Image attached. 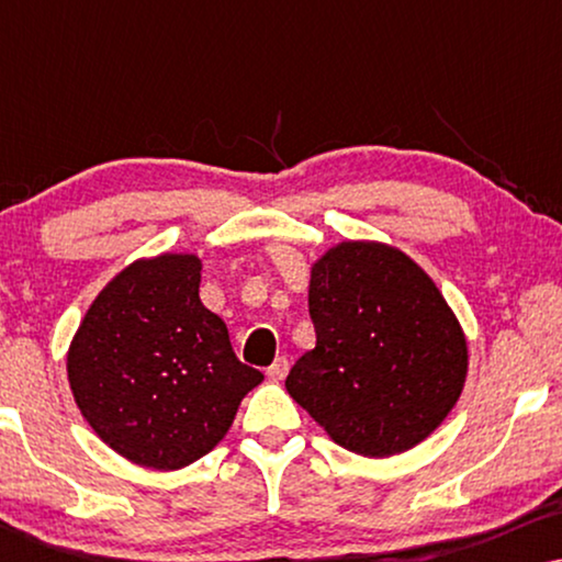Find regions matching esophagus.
I'll use <instances>...</instances> for the list:
<instances>
[{"instance_id":"obj_1","label":"esophagus","mask_w":562,"mask_h":562,"mask_svg":"<svg viewBox=\"0 0 562 562\" xmlns=\"http://www.w3.org/2000/svg\"><path fill=\"white\" fill-rule=\"evenodd\" d=\"M289 373V360L286 358H276V363L268 368V379L271 381H283Z\"/></svg>"}]
</instances>
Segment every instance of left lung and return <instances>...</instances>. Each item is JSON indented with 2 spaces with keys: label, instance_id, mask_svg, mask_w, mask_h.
Masks as SVG:
<instances>
[{
  "label": "left lung",
  "instance_id": "1",
  "mask_svg": "<svg viewBox=\"0 0 562 562\" xmlns=\"http://www.w3.org/2000/svg\"><path fill=\"white\" fill-rule=\"evenodd\" d=\"M317 345L286 391L340 445L366 458L412 450L463 394L465 333L435 281L394 245L345 240L314 260Z\"/></svg>",
  "mask_w": 562,
  "mask_h": 562
}]
</instances>
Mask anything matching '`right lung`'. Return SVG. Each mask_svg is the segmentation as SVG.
<instances>
[{
  "label": "right lung",
  "mask_w": 562,
  "mask_h": 562,
  "mask_svg": "<svg viewBox=\"0 0 562 562\" xmlns=\"http://www.w3.org/2000/svg\"><path fill=\"white\" fill-rule=\"evenodd\" d=\"M199 281L194 252L135 260L99 291L68 348L83 419L114 452L153 471L206 456L263 381L237 360Z\"/></svg>",
  "instance_id": "1"
}]
</instances>
